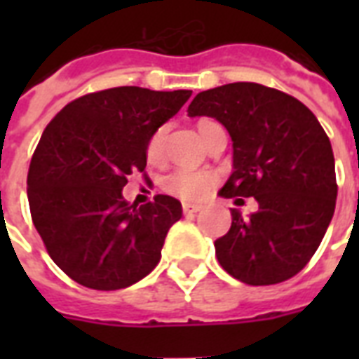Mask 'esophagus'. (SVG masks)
<instances>
[{
  "label": "esophagus",
  "mask_w": 359,
  "mask_h": 359,
  "mask_svg": "<svg viewBox=\"0 0 359 359\" xmlns=\"http://www.w3.org/2000/svg\"><path fill=\"white\" fill-rule=\"evenodd\" d=\"M203 208V205H196V203H184L182 205V210H184V214H196L199 212Z\"/></svg>",
  "instance_id": "obj_1"
}]
</instances>
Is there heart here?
<instances>
[{"instance_id":"1","label":"heart","mask_w":359,"mask_h":359,"mask_svg":"<svg viewBox=\"0 0 359 359\" xmlns=\"http://www.w3.org/2000/svg\"><path fill=\"white\" fill-rule=\"evenodd\" d=\"M212 126H218V123H214L210 119H201L197 123V130L199 135L205 137L207 132ZM163 134L165 130L158 128L154 134L151 135V140L147 143V158L149 162H158L162 158L163 151ZM216 177L208 171H194V169H177L173 173H169L163 179L162 186L163 190L171 194L175 197H180L184 201H201L210 194Z\"/></svg>"}]
</instances>
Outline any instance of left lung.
Returning <instances> with one entry per match:
<instances>
[{
    "mask_svg": "<svg viewBox=\"0 0 359 359\" xmlns=\"http://www.w3.org/2000/svg\"><path fill=\"white\" fill-rule=\"evenodd\" d=\"M188 117H212L233 141V173L219 196L255 197L257 212L233 208L214 242L225 272L242 283L292 278L317 251L335 210V160L311 109L290 95L238 81L199 93Z\"/></svg>",
    "mask_w": 359,
    "mask_h": 359,
    "instance_id": "1",
    "label": "left lung"
}]
</instances>
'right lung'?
Instances as JSON below:
<instances>
[{"mask_svg":"<svg viewBox=\"0 0 359 359\" xmlns=\"http://www.w3.org/2000/svg\"><path fill=\"white\" fill-rule=\"evenodd\" d=\"M191 91L114 87L67 104L36 145L27 173L31 218L53 262L97 290L130 287L162 257L182 216L175 197L130 205L128 175L145 171L147 143Z\"/></svg>","mask_w":359,"mask_h":359,"instance_id":"obj_1","label":"right lung"}]
</instances>
